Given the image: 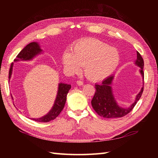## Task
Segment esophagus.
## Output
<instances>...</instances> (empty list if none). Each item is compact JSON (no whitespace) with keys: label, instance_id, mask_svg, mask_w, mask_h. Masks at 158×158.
<instances>
[{"label":"esophagus","instance_id":"34e87169","mask_svg":"<svg viewBox=\"0 0 158 158\" xmlns=\"http://www.w3.org/2000/svg\"><path fill=\"white\" fill-rule=\"evenodd\" d=\"M76 84H77L78 85H82L84 84V82L81 80H77V81H76Z\"/></svg>","mask_w":158,"mask_h":158}]
</instances>
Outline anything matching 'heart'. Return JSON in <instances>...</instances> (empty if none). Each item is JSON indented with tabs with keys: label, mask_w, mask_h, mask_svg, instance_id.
<instances>
[{
	"label": "heart",
	"mask_w": 158,
	"mask_h": 158,
	"mask_svg": "<svg viewBox=\"0 0 158 158\" xmlns=\"http://www.w3.org/2000/svg\"><path fill=\"white\" fill-rule=\"evenodd\" d=\"M64 69L77 73L84 66L85 76L93 81L107 78L117 68L120 55L114 47L94 38L78 40L72 46L70 52L65 51L62 56Z\"/></svg>",
	"instance_id": "b5f03b06"
}]
</instances>
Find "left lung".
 <instances>
[{"mask_svg": "<svg viewBox=\"0 0 158 158\" xmlns=\"http://www.w3.org/2000/svg\"><path fill=\"white\" fill-rule=\"evenodd\" d=\"M135 64L140 67L139 73L141 74L142 80L144 81V60L139 52H137V59L135 61ZM114 76L111 75L109 77L103 80L101 84H95L96 89L94 96L92 100V106L95 111L99 116L107 118H118L125 116L130 113L132 109L136 106V103L141 98V95L144 89V84L142 87L140 92L138 93L134 102L130 106L123 107L119 106L113 95L112 84ZM144 84V83H143Z\"/></svg>", "mask_w": 158, "mask_h": 158, "instance_id": "8db88e82", "label": "left lung"}]
</instances>
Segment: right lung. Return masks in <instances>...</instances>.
<instances>
[{"instance_id":"add662e5","label":"right lung","mask_w":158,"mask_h":158,"mask_svg":"<svg viewBox=\"0 0 158 158\" xmlns=\"http://www.w3.org/2000/svg\"><path fill=\"white\" fill-rule=\"evenodd\" d=\"M41 53H43V50L41 49L40 44L37 42H31L30 44L27 45L24 48L19 52L16 58L14 59V61H30L33 59V58H35L36 56ZM13 66L14 63H12L10 66V70H9V80L10 79L12 76ZM70 88V84H64L63 82L59 83L56 97L53 106L52 107L48 113H47L45 115L40 118H31V119H32L33 121H35L37 122L40 123H47L52 120H54L55 118L59 116V114L60 113L62 110L63 109L66 101V95H67V94ZM12 98H13L12 96Z\"/></svg>"}]
</instances>
